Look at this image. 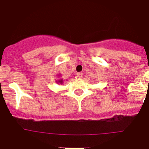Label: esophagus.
<instances>
[{
	"mask_svg": "<svg viewBox=\"0 0 149 149\" xmlns=\"http://www.w3.org/2000/svg\"><path fill=\"white\" fill-rule=\"evenodd\" d=\"M76 76H77V77L79 78V79H81V78L83 77V73H76Z\"/></svg>",
	"mask_w": 149,
	"mask_h": 149,
	"instance_id": "obj_1",
	"label": "esophagus"
}]
</instances>
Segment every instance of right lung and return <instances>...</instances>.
<instances>
[{
	"mask_svg": "<svg viewBox=\"0 0 149 149\" xmlns=\"http://www.w3.org/2000/svg\"><path fill=\"white\" fill-rule=\"evenodd\" d=\"M58 77L61 78V75H60V74L58 75ZM63 82H64V80H63V79H61H61H58V80L56 81V83H57V84H63Z\"/></svg>",
	"mask_w": 149,
	"mask_h": 149,
	"instance_id": "1",
	"label": "right lung"
}]
</instances>
